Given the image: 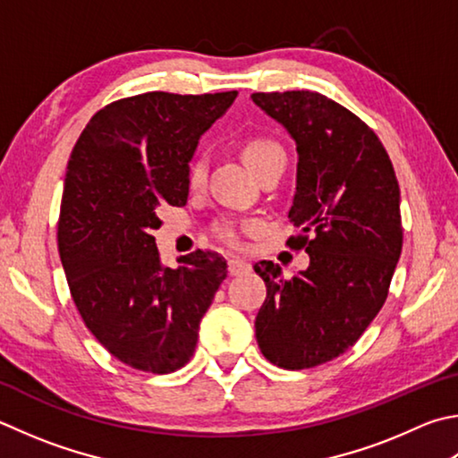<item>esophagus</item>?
<instances>
[{"mask_svg": "<svg viewBox=\"0 0 458 458\" xmlns=\"http://www.w3.org/2000/svg\"><path fill=\"white\" fill-rule=\"evenodd\" d=\"M228 272H230V276H240V274L250 272V264H248L246 260H240V258H230Z\"/></svg>", "mask_w": 458, "mask_h": 458, "instance_id": "obj_1", "label": "esophagus"}]
</instances>
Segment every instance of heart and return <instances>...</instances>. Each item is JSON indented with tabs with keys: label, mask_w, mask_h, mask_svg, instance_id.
Here are the masks:
<instances>
[{
	"label": "heart",
	"mask_w": 458,
	"mask_h": 458,
	"mask_svg": "<svg viewBox=\"0 0 458 458\" xmlns=\"http://www.w3.org/2000/svg\"><path fill=\"white\" fill-rule=\"evenodd\" d=\"M242 156H244L246 164L256 172V176L258 174H262L264 170H268L270 165H276V164L286 165L284 148H282L276 140L266 138V136H254L250 140H246L242 146ZM208 165H210V160H208L206 152H200L194 156V160L188 165L190 188H200L204 184L206 176H208ZM248 228H250V224H248L246 230ZM214 232H216V236L222 240V242H226L230 246H240L238 228L232 222L218 224Z\"/></svg>",
	"instance_id": "obj_1"
}]
</instances>
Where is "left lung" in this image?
Segmentation results:
<instances>
[{"mask_svg": "<svg viewBox=\"0 0 458 458\" xmlns=\"http://www.w3.org/2000/svg\"><path fill=\"white\" fill-rule=\"evenodd\" d=\"M256 106L280 122L298 152L288 240L309 268L282 276L274 262L254 270L266 282L256 340L266 360L302 370L346 352L385 304L403 250L401 190L378 136L318 91H256Z\"/></svg>", "mask_w": 458, "mask_h": 458, "instance_id": "1", "label": "left lung"}]
</instances>
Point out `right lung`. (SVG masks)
Returning <instances> with one entry per match:
<instances>
[{"instance_id": "1", "label": "right lung", "mask_w": 458, "mask_h": 458, "mask_svg": "<svg viewBox=\"0 0 458 458\" xmlns=\"http://www.w3.org/2000/svg\"><path fill=\"white\" fill-rule=\"evenodd\" d=\"M238 91H148L91 115L72 149L57 250L91 335L128 367L168 374L192 359L200 320L226 278L220 254L196 250L165 268L160 208L186 206L198 140Z\"/></svg>"}]
</instances>
